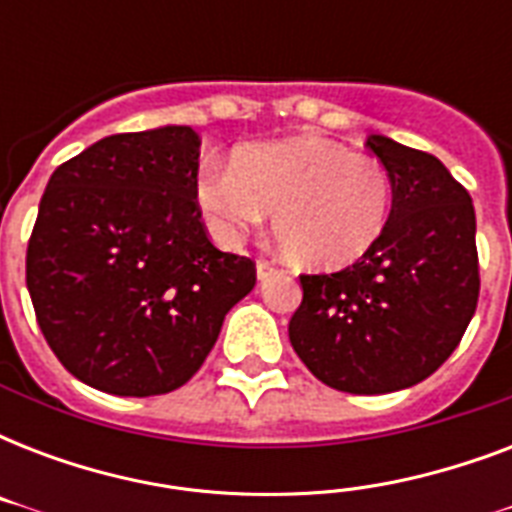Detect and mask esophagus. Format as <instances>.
Returning a JSON list of instances; mask_svg holds the SVG:
<instances>
[{
    "label": "esophagus",
    "mask_w": 512,
    "mask_h": 512,
    "mask_svg": "<svg viewBox=\"0 0 512 512\" xmlns=\"http://www.w3.org/2000/svg\"><path fill=\"white\" fill-rule=\"evenodd\" d=\"M255 268H257V279H260V281H265L273 273V268L268 263H265V260H257Z\"/></svg>",
    "instance_id": "34e87169"
}]
</instances>
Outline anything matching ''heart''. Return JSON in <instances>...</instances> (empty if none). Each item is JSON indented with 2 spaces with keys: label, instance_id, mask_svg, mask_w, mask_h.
I'll use <instances>...</instances> for the list:
<instances>
[{
  "label": "heart",
  "instance_id": "obj_1",
  "mask_svg": "<svg viewBox=\"0 0 512 512\" xmlns=\"http://www.w3.org/2000/svg\"><path fill=\"white\" fill-rule=\"evenodd\" d=\"M209 233L236 247L273 212V233L295 265L337 271L380 241L393 209V177L372 154L319 135L249 143L233 164L209 159L193 177Z\"/></svg>",
  "mask_w": 512,
  "mask_h": 512
}]
</instances>
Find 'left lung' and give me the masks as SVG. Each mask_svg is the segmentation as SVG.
I'll use <instances>...</instances> for the list:
<instances>
[{
    "instance_id": "left-lung-1",
    "label": "left lung",
    "mask_w": 512,
    "mask_h": 512,
    "mask_svg": "<svg viewBox=\"0 0 512 512\" xmlns=\"http://www.w3.org/2000/svg\"><path fill=\"white\" fill-rule=\"evenodd\" d=\"M393 177L380 241L345 271L300 276L289 342L324 385L393 393L436 372L478 303L476 209L436 156L369 135Z\"/></svg>"
}]
</instances>
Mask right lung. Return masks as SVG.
I'll use <instances>...</instances> for the list:
<instances>
[{"mask_svg":"<svg viewBox=\"0 0 512 512\" xmlns=\"http://www.w3.org/2000/svg\"><path fill=\"white\" fill-rule=\"evenodd\" d=\"M199 146L185 124L108 135L44 188L28 295L52 353L90 388L143 398L185 385L255 287V263L201 225Z\"/></svg>","mask_w":512,"mask_h":512,"instance_id":"right-lung-1","label":"right lung"}]
</instances>
